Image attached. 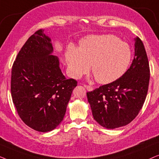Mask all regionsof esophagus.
Here are the masks:
<instances>
[{
	"mask_svg": "<svg viewBox=\"0 0 159 159\" xmlns=\"http://www.w3.org/2000/svg\"><path fill=\"white\" fill-rule=\"evenodd\" d=\"M84 87L88 91H92L93 90V87L90 85H88V84H84Z\"/></svg>",
	"mask_w": 159,
	"mask_h": 159,
	"instance_id": "obj_1",
	"label": "esophagus"
}]
</instances>
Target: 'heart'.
<instances>
[{"instance_id": "heart-1", "label": "heart", "mask_w": 159, "mask_h": 159, "mask_svg": "<svg viewBox=\"0 0 159 159\" xmlns=\"http://www.w3.org/2000/svg\"><path fill=\"white\" fill-rule=\"evenodd\" d=\"M65 58L70 75L79 77L91 64L97 82L106 84L120 77L132 59V50L127 43L114 34L90 36L80 43L78 50L69 47Z\"/></svg>"}]
</instances>
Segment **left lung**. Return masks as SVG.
I'll list each match as a JSON object with an SVG mask.
<instances>
[{
    "label": "left lung",
    "mask_w": 159,
    "mask_h": 159,
    "mask_svg": "<svg viewBox=\"0 0 159 159\" xmlns=\"http://www.w3.org/2000/svg\"><path fill=\"white\" fill-rule=\"evenodd\" d=\"M150 67L144 45L134 39V57L127 71L115 81L87 93L93 118L106 129L131 122L140 112L146 98Z\"/></svg>",
    "instance_id": "left-lung-1"
}]
</instances>
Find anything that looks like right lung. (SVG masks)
Segmentation results:
<instances>
[{
    "label": "right lung",
    "mask_w": 159,
    "mask_h": 159,
    "mask_svg": "<svg viewBox=\"0 0 159 159\" xmlns=\"http://www.w3.org/2000/svg\"><path fill=\"white\" fill-rule=\"evenodd\" d=\"M51 38L39 30L25 43L12 66L11 92L17 113L25 124L46 132L64 119L77 82L66 79L57 56L51 55Z\"/></svg>",
    "instance_id": "right-lung-1"
}]
</instances>
